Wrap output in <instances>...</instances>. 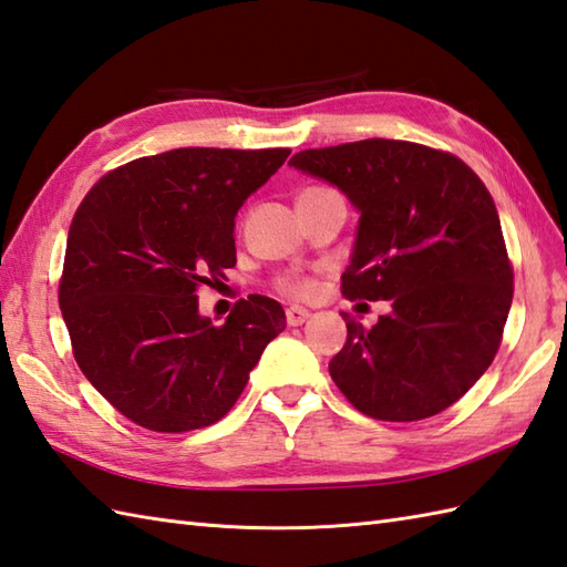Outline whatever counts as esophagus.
Instances as JSON below:
<instances>
[{"label":"esophagus","instance_id":"esophagus-1","mask_svg":"<svg viewBox=\"0 0 567 567\" xmlns=\"http://www.w3.org/2000/svg\"><path fill=\"white\" fill-rule=\"evenodd\" d=\"M308 318H310V312H308L306 308H300V306H291V308H286V322L291 324V327L303 324Z\"/></svg>","mask_w":567,"mask_h":567}]
</instances>
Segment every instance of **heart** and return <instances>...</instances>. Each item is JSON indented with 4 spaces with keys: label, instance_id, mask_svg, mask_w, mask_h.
Segmentation results:
<instances>
[{
    "label": "heart",
    "instance_id": "1",
    "mask_svg": "<svg viewBox=\"0 0 567 567\" xmlns=\"http://www.w3.org/2000/svg\"><path fill=\"white\" fill-rule=\"evenodd\" d=\"M306 192H316V188H306ZM276 288H279V291L286 296L308 298L312 291H316V281L308 279V276H300V274H284L276 279Z\"/></svg>",
    "mask_w": 567,
    "mask_h": 567
}]
</instances>
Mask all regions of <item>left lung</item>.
Listing matches in <instances>:
<instances>
[{
    "instance_id": "1",
    "label": "left lung",
    "mask_w": 567,
    "mask_h": 567,
    "mask_svg": "<svg viewBox=\"0 0 567 567\" xmlns=\"http://www.w3.org/2000/svg\"><path fill=\"white\" fill-rule=\"evenodd\" d=\"M288 165L342 188L361 213L349 300H390L373 327L347 320L330 375L359 412L385 422L432 417L493 363L514 271L481 177L456 155L408 141L300 150Z\"/></svg>"
}]
</instances>
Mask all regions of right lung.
Returning a JSON list of instances; mask_svg holds the SVG:
<instances>
[{"label":"right lung","mask_w":567,"mask_h":567,"mask_svg":"<svg viewBox=\"0 0 567 567\" xmlns=\"http://www.w3.org/2000/svg\"><path fill=\"white\" fill-rule=\"evenodd\" d=\"M288 147H179L99 179L74 213L60 310L82 373L150 432L200 430L230 412L264 347L284 332L267 296L223 324L198 316L200 286L235 267V216Z\"/></svg>","instance_id":"add662e5"}]
</instances>
